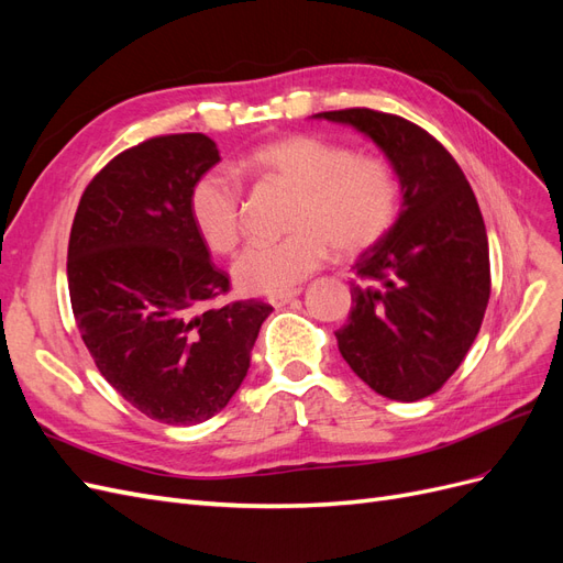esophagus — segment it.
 Here are the masks:
<instances>
[{
	"instance_id": "esophagus-1",
	"label": "esophagus",
	"mask_w": 563,
	"mask_h": 563,
	"mask_svg": "<svg viewBox=\"0 0 563 563\" xmlns=\"http://www.w3.org/2000/svg\"><path fill=\"white\" fill-rule=\"evenodd\" d=\"M296 296H300V288H288V291L272 294V296H269V302L275 305V308H284V305L291 302Z\"/></svg>"
}]
</instances>
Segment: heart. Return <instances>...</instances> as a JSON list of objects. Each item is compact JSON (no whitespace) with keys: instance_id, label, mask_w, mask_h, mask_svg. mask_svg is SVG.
<instances>
[{"instance_id":"heart-1","label":"heart","mask_w":563,"mask_h":563,"mask_svg":"<svg viewBox=\"0 0 563 563\" xmlns=\"http://www.w3.org/2000/svg\"><path fill=\"white\" fill-rule=\"evenodd\" d=\"M246 174L296 187L288 213L294 232L275 242L249 244L232 265L249 294H279L327 261L331 246L356 255L395 225L399 180L383 157L356 155L343 143L298 133L255 145L242 159ZM190 218L213 253H232L242 236V183L230 168L203 172L190 190Z\"/></svg>"}]
</instances>
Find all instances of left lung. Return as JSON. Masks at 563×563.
I'll return each mask as SVG.
<instances>
[{
  "label": "left lung",
  "mask_w": 563,
  "mask_h": 563,
  "mask_svg": "<svg viewBox=\"0 0 563 563\" xmlns=\"http://www.w3.org/2000/svg\"><path fill=\"white\" fill-rule=\"evenodd\" d=\"M376 143L401 185V211L354 263L338 350L371 389L395 401L430 397L463 364L490 296L488 236L463 168L404 117L368 108L319 112Z\"/></svg>",
  "instance_id": "8db88e82"
}]
</instances>
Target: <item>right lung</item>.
I'll return each mask as SVG.
<instances>
[{"mask_svg": "<svg viewBox=\"0 0 563 563\" xmlns=\"http://www.w3.org/2000/svg\"><path fill=\"white\" fill-rule=\"evenodd\" d=\"M220 162L203 133L124 150L87 185L67 244L77 329L103 378L166 424H197L240 389L272 308L236 300L197 234L192 183Z\"/></svg>", "mask_w": 563, "mask_h": 563, "instance_id": "1", "label": "right lung"}]
</instances>
